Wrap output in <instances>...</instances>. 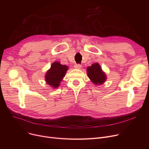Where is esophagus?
Wrapping results in <instances>:
<instances>
[{
	"instance_id": "esophagus-1",
	"label": "esophagus",
	"mask_w": 149,
	"mask_h": 149,
	"mask_svg": "<svg viewBox=\"0 0 149 149\" xmlns=\"http://www.w3.org/2000/svg\"><path fill=\"white\" fill-rule=\"evenodd\" d=\"M81 67H82V66L81 65H80V64H76V65H74V68L75 69H81Z\"/></svg>"
}]
</instances>
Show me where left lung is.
I'll return each instance as SVG.
<instances>
[{
    "label": "left lung",
    "instance_id": "1",
    "mask_svg": "<svg viewBox=\"0 0 149 149\" xmlns=\"http://www.w3.org/2000/svg\"><path fill=\"white\" fill-rule=\"evenodd\" d=\"M87 75L91 81L95 85L103 84L107 79L106 73L101 69L98 63H95L87 68Z\"/></svg>",
    "mask_w": 149,
    "mask_h": 149
}]
</instances>
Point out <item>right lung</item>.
I'll list each match as a JSON object with an SVG mask.
<instances>
[{"instance_id":"right-lung-1","label":"right lung","mask_w":149,"mask_h":149,"mask_svg":"<svg viewBox=\"0 0 149 149\" xmlns=\"http://www.w3.org/2000/svg\"><path fill=\"white\" fill-rule=\"evenodd\" d=\"M68 68V66L63 65L58 61H54L50 69L46 72L45 76L46 83L54 89L57 88L65 76Z\"/></svg>"}]
</instances>
